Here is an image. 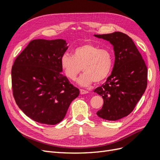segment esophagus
Wrapping results in <instances>:
<instances>
[{
  "label": "esophagus",
  "instance_id": "obj_1",
  "mask_svg": "<svg viewBox=\"0 0 160 160\" xmlns=\"http://www.w3.org/2000/svg\"><path fill=\"white\" fill-rule=\"evenodd\" d=\"M89 92L87 91V90H84V89H80V93L81 94V95H83V94H86V93H88Z\"/></svg>",
  "mask_w": 160,
  "mask_h": 160
}]
</instances>
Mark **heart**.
<instances>
[{"instance_id":"heart-1","label":"heart","mask_w":160,"mask_h":160,"mask_svg":"<svg viewBox=\"0 0 160 160\" xmlns=\"http://www.w3.org/2000/svg\"><path fill=\"white\" fill-rule=\"evenodd\" d=\"M61 67L69 80H75L81 69L84 72L78 83L88 86L95 81L99 83L108 78L113 63V52L109 48H99L93 43H85L75 48L72 55L64 53L61 57Z\"/></svg>"}]
</instances>
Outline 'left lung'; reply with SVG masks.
Returning a JSON list of instances; mask_svg holds the SVG:
<instances>
[{
	"mask_svg": "<svg viewBox=\"0 0 160 160\" xmlns=\"http://www.w3.org/2000/svg\"><path fill=\"white\" fill-rule=\"evenodd\" d=\"M94 35L109 41L115 51L112 72L104 84L94 90L104 101L97 115L106 120H118L132 112L146 91L147 66L132 38L126 34L114 32Z\"/></svg>",
	"mask_w": 160,
	"mask_h": 160,
	"instance_id": "1",
	"label": "left lung"
}]
</instances>
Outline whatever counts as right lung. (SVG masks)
<instances>
[{"label": "right lung", "mask_w": 160, "mask_h": 160, "mask_svg": "<svg viewBox=\"0 0 160 160\" xmlns=\"http://www.w3.org/2000/svg\"><path fill=\"white\" fill-rule=\"evenodd\" d=\"M67 48L62 39L32 40L14 62V99L24 113L37 122L59 123L79 95V90L61 72V57Z\"/></svg>", "instance_id": "add662e5"}]
</instances>
